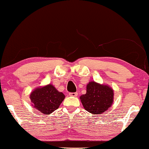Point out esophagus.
<instances>
[{"instance_id":"1","label":"esophagus","mask_w":149,"mask_h":149,"mask_svg":"<svg viewBox=\"0 0 149 149\" xmlns=\"http://www.w3.org/2000/svg\"><path fill=\"white\" fill-rule=\"evenodd\" d=\"M69 95L71 96H74V97H76L77 96V93H70L69 94Z\"/></svg>"}]
</instances>
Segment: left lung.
<instances>
[{"mask_svg": "<svg viewBox=\"0 0 149 149\" xmlns=\"http://www.w3.org/2000/svg\"><path fill=\"white\" fill-rule=\"evenodd\" d=\"M113 91L107 85L90 81L86 93L80 97L84 108L93 114H101L111 107L113 102Z\"/></svg>", "mask_w": 149, "mask_h": 149, "instance_id": "obj_1", "label": "left lung"}]
</instances>
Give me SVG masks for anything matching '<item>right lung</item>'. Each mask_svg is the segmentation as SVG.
<instances>
[{
  "label": "right lung",
  "instance_id": "add662e5",
  "mask_svg": "<svg viewBox=\"0 0 149 149\" xmlns=\"http://www.w3.org/2000/svg\"><path fill=\"white\" fill-rule=\"evenodd\" d=\"M65 97L63 94L52 84L37 88L30 95L32 106L45 115H49L57 109Z\"/></svg>",
  "mask_w": 149,
  "mask_h": 149
}]
</instances>
